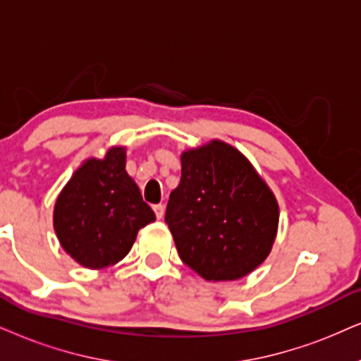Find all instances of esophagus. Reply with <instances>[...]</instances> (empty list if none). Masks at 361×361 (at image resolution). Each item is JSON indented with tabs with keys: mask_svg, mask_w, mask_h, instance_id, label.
I'll return each instance as SVG.
<instances>
[{
	"mask_svg": "<svg viewBox=\"0 0 361 361\" xmlns=\"http://www.w3.org/2000/svg\"><path fill=\"white\" fill-rule=\"evenodd\" d=\"M153 209H154V214H157V218H158V220H161V218H163V214H165V207H163V204L159 203V204H154Z\"/></svg>",
	"mask_w": 361,
	"mask_h": 361,
	"instance_id": "esophagus-1",
	"label": "esophagus"
}]
</instances>
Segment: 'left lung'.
<instances>
[{"label":"left lung","instance_id":"8db88e82","mask_svg":"<svg viewBox=\"0 0 361 361\" xmlns=\"http://www.w3.org/2000/svg\"><path fill=\"white\" fill-rule=\"evenodd\" d=\"M165 221L186 267L209 281L238 280L270 253L278 204L238 149L212 141L181 154Z\"/></svg>","mask_w":361,"mask_h":361}]
</instances>
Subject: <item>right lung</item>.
<instances>
[{
  "label": "right lung",
  "instance_id": "right-lung-1",
  "mask_svg": "<svg viewBox=\"0 0 361 361\" xmlns=\"http://www.w3.org/2000/svg\"><path fill=\"white\" fill-rule=\"evenodd\" d=\"M125 148L88 159L54 204V231L65 252L86 268H106L128 255L153 209L125 170Z\"/></svg>",
  "mask_w": 361,
  "mask_h": 361
}]
</instances>
